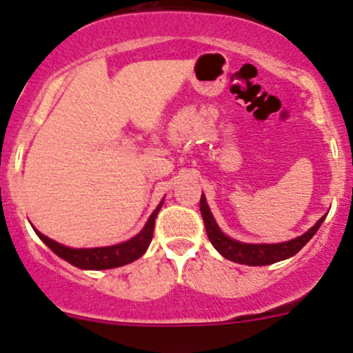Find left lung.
Returning <instances> with one entry per match:
<instances>
[{"instance_id":"obj_1","label":"left lung","mask_w":353,"mask_h":353,"mask_svg":"<svg viewBox=\"0 0 353 353\" xmlns=\"http://www.w3.org/2000/svg\"><path fill=\"white\" fill-rule=\"evenodd\" d=\"M199 210H201L203 220H205L208 239L211 245L223 255L228 261L236 262V264L245 265H269L274 262L284 261V259L292 257L298 254L299 250L311 240V236L318 232L321 223H323L325 216L316 221L313 228L307 230L306 233L294 240H289L284 243H242L236 240L226 236L220 228H218L216 221H214L213 214H211L210 208H208L205 194H201V201H199Z\"/></svg>"}]
</instances>
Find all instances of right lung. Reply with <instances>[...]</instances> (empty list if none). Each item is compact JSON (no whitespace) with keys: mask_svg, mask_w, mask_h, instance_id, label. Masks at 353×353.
I'll return each instance as SVG.
<instances>
[{"mask_svg":"<svg viewBox=\"0 0 353 353\" xmlns=\"http://www.w3.org/2000/svg\"><path fill=\"white\" fill-rule=\"evenodd\" d=\"M162 208V203L155 208L154 213L148 218L147 225L143 226L142 232L132 240L118 245H111V247H99V248H69L64 245L54 242L49 236L42 235L39 230H35L37 235L40 236L43 243L50 248L54 254L59 257L68 261L69 264L79 267V269H91V270H101V269H113V267L127 265L130 262L137 261L142 257L152 242V235H154V225L155 216H157L159 210Z\"/></svg>","mask_w":353,"mask_h":353,"instance_id":"right-lung-1","label":"right lung"}]
</instances>
